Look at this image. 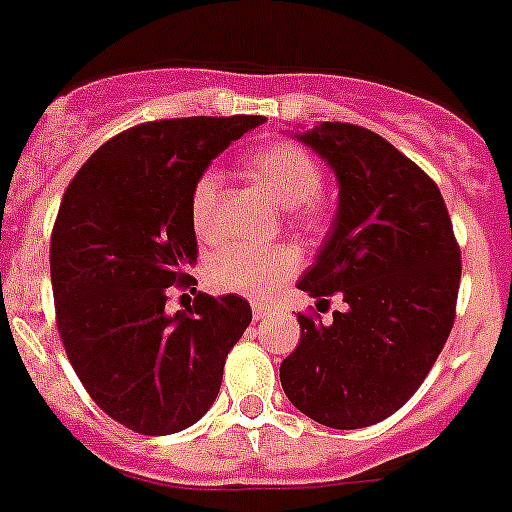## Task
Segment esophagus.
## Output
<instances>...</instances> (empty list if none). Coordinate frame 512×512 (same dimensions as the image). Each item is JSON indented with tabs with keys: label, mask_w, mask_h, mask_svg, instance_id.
I'll return each instance as SVG.
<instances>
[{
	"label": "esophagus",
	"mask_w": 512,
	"mask_h": 512,
	"mask_svg": "<svg viewBox=\"0 0 512 512\" xmlns=\"http://www.w3.org/2000/svg\"><path fill=\"white\" fill-rule=\"evenodd\" d=\"M272 305L270 303H252V318L255 321H265V318H270L272 315Z\"/></svg>",
	"instance_id": "1"
}]
</instances>
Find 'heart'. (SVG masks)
Segmentation results:
<instances>
[{"mask_svg":"<svg viewBox=\"0 0 512 512\" xmlns=\"http://www.w3.org/2000/svg\"><path fill=\"white\" fill-rule=\"evenodd\" d=\"M247 174L265 189L280 207L288 209L295 227L318 232L328 222V207L321 197L323 171L318 161L293 141H272L255 148L247 159ZM219 199L222 179L217 171H204L189 197L191 227L199 237L212 240L219 232ZM300 267L293 247H257L227 245L214 252L207 262V283L222 293L270 298Z\"/></svg>","mask_w":512,"mask_h":512,"instance_id":"heart-1","label":"heart"}]
</instances>
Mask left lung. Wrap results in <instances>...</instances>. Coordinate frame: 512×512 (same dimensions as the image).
I'll list each match as a JSON object with an SVG mask.
<instances>
[{"instance_id":"1","label":"left lung","mask_w":512,"mask_h":512,"mask_svg":"<svg viewBox=\"0 0 512 512\" xmlns=\"http://www.w3.org/2000/svg\"><path fill=\"white\" fill-rule=\"evenodd\" d=\"M333 169L338 209L298 288L343 310L298 315L283 364L285 396L305 417L361 429L391 417L422 386L455 323L460 247L437 184L386 138L351 123L295 133Z\"/></svg>"}]
</instances>
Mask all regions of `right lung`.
Segmentation results:
<instances>
[{
	"label": "right lung",
	"instance_id": "obj_1",
	"mask_svg": "<svg viewBox=\"0 0 512 512\" xmlns=\"http://www.w3.org/2000/svg\"><path fill=\"white\" fill-rule=\"evenodd\" d=\"M262 116L169 118L118 133L60 202L50 278L62 346L108 417L148 437L209 412L227 353L252 321L240 295L199 293L166 313V290L197 262L191 186Z\"/></svg>",
	"mask_w": 512,
	"mask_h": 512
}]
</instances>
